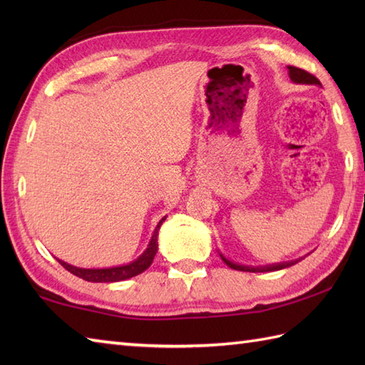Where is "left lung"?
I'll return each mask as SVG.
<instances>
[{
  "mask_svg": "<svg viewBox=\"0 0 365 365\" xmlns=\"http://www.w3.org/2000/svg\"><path fill=\"white\" fill-rule=\"evenodd\" d=\"M289 75L292 81L294 83H304V84H322L319 81V78H317L315 75L309 73L307 71H302V68L299 67H293V66H289ZM221 259L227 263V265L232 268V269H238V271H250V273H263V271H276V269H282V268H287L293 265V263L297 262H287V263H277V265H269V267H263V268H254V267H242V265H237V263L227 260L224 255H221Z\"/></svg>",
  "mask_w": 365,
  "mask_h": 365,
  "instance_id": "left-lung-1",
  "label": "left lung"
}]
</instances>
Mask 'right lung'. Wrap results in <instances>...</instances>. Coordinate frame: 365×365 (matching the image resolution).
Returning a JSON list of instances; mask_svg holds the SVG:
<instances>
[{
  "mask_svg": "<svg viewBox=\"0 0 365 365\" xmlns=\"http://www.w3.org/2000/svg\"><path fill=\"white\" fill-rule=\"evenodd\" d=\"M165 220H166V216L158 222V226H157V229H155L153 235H152L149 247H147V250L144 251V254L139 259H136L135 262L128 263V265L114 267V268H103V269H86V268L72 267V265H68V263H66L63 260H58V262L67 271H71L72 274L78 276V277L84 279V281H88V282H119V281H125V279L141 274L143 271H145L147 268L152 265L155 254H157V250H158V243H157L158 229H160V226Z\"/></svg>",
  "mask_w": 365,
  "mask_h": 365,
  "instance_id": "add662e5",
  "label": "right lung"
}]
</instances>
